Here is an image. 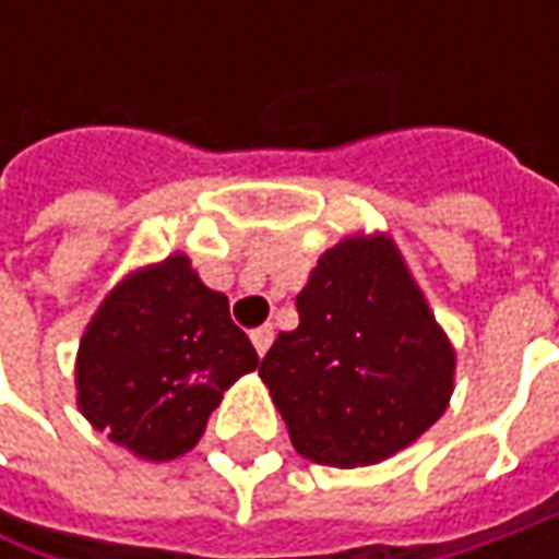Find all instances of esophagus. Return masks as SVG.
<instances>
[{
    "mask_svg": "<svg viewBox=\"0 0 559 559\" xmlns=\"http://www.w3.org/2000/svg\"><path fill=\"white\" fill-rule=\"evenodd\" d=\"M270 342H273V326L264 323V326H258V330H251V345H254V352L264 357L267 355Z\"/></svg>",
    "mask_w": 559,
    "mask_h": 559,
    "instance_id": "1",
    "label": "esophagus"
}]
</instances>
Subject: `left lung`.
<instances>
[{
    "instance_id": "obj_1",
    "label": "left lung",
    "mask_w": 559,
    "mask_h": 559,
    "mask_svg": "<svg viewBox=\"0 0 559 559\" xmlns=\"http://www.w3.org/2000/svg\"><path fill=\"white\" fill-rule=\"evenodd\" d=\"M261 379L301 457L370 466L417 441L454 392V348L395 242L352 236L320 254Z\"/></svg>"
}]
</instances>
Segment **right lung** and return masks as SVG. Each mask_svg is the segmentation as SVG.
I'll use <instances>...</instances> for the list:
<instances>
[{
    "label": "right lung",
    "mask_w": 559,
    "mask_h": 559,
    "mask_svg": "<svg viewBox=\"0 0 559 559\" xmlns=\"http://www.w3.org/2000/svg\"><path fill=\"white\" fill-rule=\"evenodd\" d=\"M254 367L258 352L229 320L224 292L170 254L130 273L93 313L76 352V407L142 461H174Z\"/></svg>",
    "instance_id": "1"
}]
</instances>
